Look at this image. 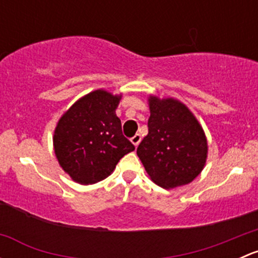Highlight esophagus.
Here are the masks:
<instances>
[{"label":"esophagus","mask_w":258,"mask_h":258,"mask_svg":"<svg viewBox=\"0 0 258 258\" xmlns=\"http://www.w3.org/2000/svg\"><path fill=\"white\" fill-rule=\"evenodd\" d=\"M131 142H132V144H134V145L136 146V147H137V146H139L140 142H141V135H140V134H136V135H135V136L132 137V139H131Z\"/></svg>","instance_id":"esophagus-1"}]
</instances>
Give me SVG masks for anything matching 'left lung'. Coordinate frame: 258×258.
Returning a JSON list of instances; mask_svg holds the SVG:
<instances>
[{
    "label": "left lung",
    "mask_w": 258,
    "mask_h": 258,
    "mask_svg": "<svg viewBox=\"0 0 258 258\" xmlns=\"http://www.w3.org/2000/svg\"><path fill=\"white\" fill-rule=\"evenodd\" d=\"M148 135L137 147L146 172L165 188L194 181L204 168L207 140L199 121L177 100L151 96Z\"/></svg>",
    "instance_id": "obj_1"
}]
</instances>
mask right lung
Returning <instances> with one entry per match:
<instances>
[{
	"label": "right lung",
	"mask_w": 258,
	"mask_h": 258,
	"mask_svg": "<svg viewBox=\"0 0 258 258\" xmlns=\"http://www.w3.org/2000/svg\"><path fill=\"white\" fill-rule=\"evenodd\" d=\"M121 96L93 91L77 101L57 123L54 153L64 172L82 184L111 175L118 161L135 150L116 116Z\"/></svg>",
	"instance_id": "right-lung-1"
}]
</instances>
